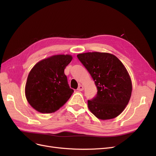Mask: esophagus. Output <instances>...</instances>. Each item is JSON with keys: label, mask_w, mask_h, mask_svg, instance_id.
I'll return each mask as SVG.
<instances>
[{"label": "esophagus", "mask_w": 156, "mask_h": 156, "mask_svg": "<svg viewBox=\"0 0 156 156\" xmlns=\"http://www.w3.org/2000/svg\"><path fill=\"white\" fill-rule=\"evenodd\" d=\"M84 90V87L82 86V85H80L78 88H77V90L78 91H83Z\"/></svg>", "instance_id": "esophagus-1"}]
</instances>
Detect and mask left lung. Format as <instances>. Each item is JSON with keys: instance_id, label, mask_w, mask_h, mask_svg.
<instances>
[{"instance_id": "left-lung-1", "label": "left lung", "mask_w": 156, "mask_h": 156, "mask_svg": "<svg viewBox=\"0 0 156 156\" xmlns=\"http://www.w3.org/2000/svg\"><path fill=\"white\" fill-rule=\"evenodd\" d=\"M77 58L95 82L96 96L88 101V107L100 120L115 119L128 104L132 83L129 75L121 61L114 55L88 52Z\"/></svg>"}]
</instances>
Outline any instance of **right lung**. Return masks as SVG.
I'll return each mask as SVG.
<instances>
[{
    "label": "right lung",
    "instance_id": "add662e5",
    "mask_svg": "<svg viewBox=\"0 0 156 156\" xmlns=\"http://www.w3.org/2000/svg\"><path fill=\"white\" fill-rule=\"evenodd\" d=\"M70 55H56L40 60L32 68L25 85L30 106L41 113H53L62 107L73 92L64 73Z\"/></svg>",
    "mask_w": 156,
    "mask_h": 156
}]
</instances>
